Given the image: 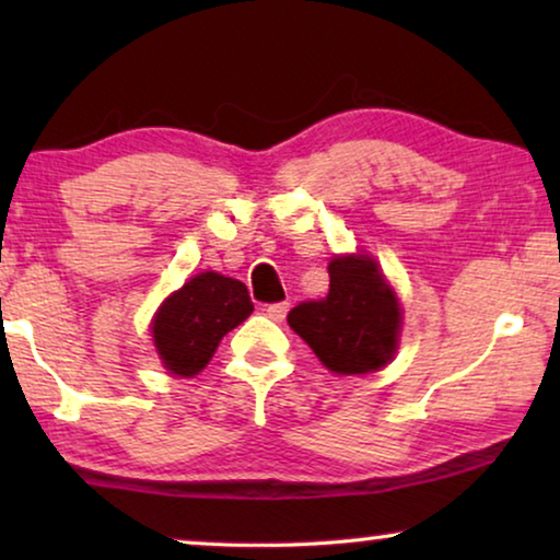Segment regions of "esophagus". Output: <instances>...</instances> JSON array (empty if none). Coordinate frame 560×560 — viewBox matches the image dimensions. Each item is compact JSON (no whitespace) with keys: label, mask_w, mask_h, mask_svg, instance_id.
Returning <instances> with one entry per match:
<instances>
[{"label":"esophagus","mask_w":560,"mask_h":560,"mask_svg":"<svg viewBox=\"0 0 560 560\" xmlns=\"http://www.w3.org/2000/svg\"><path fill=\"white\" fill-rule=\"evenodd\" d=\"M288 308H290L288 303H270V305H265V313H267V316H270L272 320H282V318L288 316Z\"/></svg>","instance_id":"obj_1"}]
</instances>
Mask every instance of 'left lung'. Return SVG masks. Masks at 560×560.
<instances>
[{
    "label": "left lung",
    "mask_w": 560,
    "mask_h": 560,
    "mask_svg": "<svg viewBox=\"0 0 560 560\" xmlns=\"http://www.w3.org/2000/svg\"><path fill=\"white\" fill-rule=\"evenodd\" d=\"M328 295L303 301L288 324L320 362L339 374H366L393 359L400 305L370 257H336Z\"/></svg>",
    "instance_id": "8db88e82"
}]
</instances>
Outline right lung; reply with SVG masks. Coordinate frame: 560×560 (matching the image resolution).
I'll list each match as a JSON object with an SVG mask.
<instances>
[{"instance_id": "1", "label": "right lung", "mask_w": 560, "mask_h": 560, "mask_svg": "<svg viewBox=\"0 0 560 560\" xmlns=\"http://www.w3.org/2000/svg\"><path fill=\"white\" fill-rule=\"evenodd\" d=\"M252 311L244 282L219 272L196 275L158 311L152 324L158 354L173 374L194 377L209 364L219 341Z\"/></svg>"}]
</instances>
